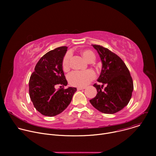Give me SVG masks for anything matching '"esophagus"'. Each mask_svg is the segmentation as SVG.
Masks as SVG:
<instances>
[{
    "mask_svg": "<svg viewBox=\"0 0 156 156\" xmlns=\"http://www.w3.org/2000/svg\"><path fill=\"white\" fill-rule=\"evenodd\" d=\"M84 89H85V87H77L78 90H84Z\"/></svg>",
    "mask_w": 156,
    "mask_h": 156,
    "instance_id": "1",
    "label": "esophagus"
}]
</instances>
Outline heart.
<instances>
[{
    "label": "heart",
    "mask_w": 156,
    "mask_h": 156,
    "mask_svg": "<svg viewBox=\"0 0 156 156\" xmlns=\"http://www.w3.org/2000/svg\"><path fill=\"white\" fill-rule=\"evenodd\" d=\"M81 54L85 60L88 62H93L96 55L94 52L90 50H83ZM70 54H66L62 61V68L63 70L67 71L70 69ZM95 78V73L93 71L89 70L86 71H73L68 76L69 83L75 86L84 87L90 83Z\"/></svg>",
    "instance_id": "heart-1"
}]
</instances>
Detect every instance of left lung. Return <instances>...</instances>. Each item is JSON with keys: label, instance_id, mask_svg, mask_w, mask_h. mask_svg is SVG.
Returning <instances> with one entry per match:
<instances>
[{"label": "left lung", "instance_id": "left-lung-1", "mask_svg": "<svg viewBox=\"0 0 156 156\" xmlns=\"http://www.w3.org/2000/svg\"><path fill=\"white\" fill-rule=\"evenodd\" d=\"M98 51L102 66L98 81L94 84L97 94L90 101L93 106L104 114H113L128 105L133 91V83L129 72L124 62L108 49L92 44ZM106 85L104 91L101 89Z\"/></svg>", "mask_w": 156, "mask_h": 156}]
</instances>
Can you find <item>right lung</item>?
<instances>
[{"label":"right lung","instance_id":"1","mask_svg":"<svg viewBox=\"0 0 156 156\" xmlns=\"http://www.w3.org/2000/svg\"><path fill=\"white\" fill-rule=\"evenodd\" d=\"M67 48L62 46L44 55L30 76V96L36 109L43 115L54 117L62 112L76 91V88L72 87L55 89L57 85L64 86L68 84L62 69Z\"/></svg>","mask_w":156,"mask_h":156}]
</instances>
